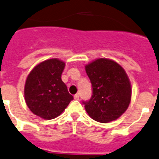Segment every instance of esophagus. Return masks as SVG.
<instances>
[{
	"mask_svg": "<svg viewBox=\"0 0 159 159\" xmlns=\"http://www.w3.org/2000/svg\"><path fill=\"white\" fill-rule=\"evenodd\" d=\"M74 98H75V99H76V100H78V99H80V94H79V93H76V94H75Z\"/></svg>",
	"mask_w": 159,
	"mask_h": 159,
	"instance_id": "34e87169",
	"label": "esophagus"
}]
</instances>
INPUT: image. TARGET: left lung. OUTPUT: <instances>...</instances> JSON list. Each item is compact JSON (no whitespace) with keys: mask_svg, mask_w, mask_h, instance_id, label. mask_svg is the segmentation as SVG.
Wrapping results in <instances>:
<instances>
[{"mask_svg":"<svg viewBox=\"0 0 159 159\" xmlns=\"http://www.w3.org/2000/svg\"><path fill=\"white\" fill-rule=\"evenodd\" d=\"M92 84V96L83 101L86 112L99 123L115 120L131 100V84L124 70L114 60L97 59L85 66Z\"/></svg>","mask_w":159,"mask_h":159,"instance_id":"8db88e82","label":"left lung"}]
</instances>
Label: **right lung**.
<instances>
[{"label": "right lung", "instance_id": "right-lung-1", "mask_svg": "<svg viewBox=\"0 0 159 159\" xmlns=\"http://www.w3.org/2000/svg\"><path fill=\"white\" fill-rule=\"evenodd\" d=\"M66 64L58 59L45 60L30 71L25 84L28 108L44 119H52L62 113L73 100L61 80Z\"/></svg>", "mask_w": 159, "mask_h": 159}]
</instances>
